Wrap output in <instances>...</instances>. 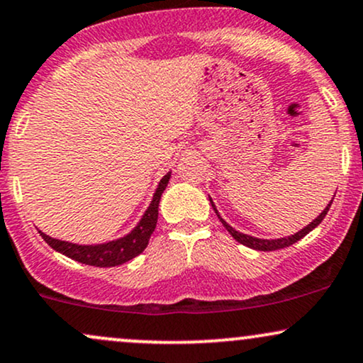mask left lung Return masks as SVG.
<instances>
[{
    "instance_id": "left-lung-1",
    "label": "left lung",
    "mask_w": 363,
    "mask_h": 363,
    "mask_svg": "<svg viewBox=\"0 0 363 363\" xmlns=\"http://www.w3.org/2000/svg\"><path fill=\"white\" fill-rule=\"evenodd\" d=\"M333 198H335V196H333ZM209 203H211V206H213V209H215L216 216L220 218L221 223H223L225 228L228 230V233H230L231 237H233L235 240H237L238 243H242V245L250 247V248H253V250L272 252V250H279V248L291 247L292 243H296V242H298V240H301L303 237H306V235L309 233V231H313L314 228H316V226L320 225L321 221H323V218L326 216V213L330 211V206H331V203H333V199H331L330 203H328V206H326L325 209H323V211L320 213V215H318L316 218H314V220L311 221V223L304 226L303 230L296 231L294 235H289V237H282V238H270V240H269V238H257V237H252V235H245V233H242V231L235 230L233 226H230V225L226 223V221L223 220V218H221V215H220V213H218V209H216L215 203H213V199H211V198H209Z\"/></svg>"
}]
</instances>
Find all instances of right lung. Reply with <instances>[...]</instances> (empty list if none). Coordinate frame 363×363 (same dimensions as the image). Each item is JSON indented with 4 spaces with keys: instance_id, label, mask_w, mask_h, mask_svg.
<instances>
[{
    "instance_id": "obj_1",
    "label": "right lung",
    "mask_w": 363,
    "mask_h": 363,
    "mask_svg": "<svg viewBox=\"0 0 363 363\" xmlns=\"http://www.w3.org/2000/svg\"><path fill=\"white\" fill-rule=\"evenodd\" d=\"M169 179L170 172H167L160 179L159 186H157L145 213L140 218L138 223L133 226V230H130L123 237L110 240V242L93 243V245H84V243L81 245V243H72L65 242V240L49 237V235L43 233L40 230H38V233L42 235V238L55 252L62 253V255L69 257L72 260L81 262V264L94 265V267H116V265L125 264V262L135 259V257L140 255L147 248L150 235L155 230L157 218H159V203L165 187L169 184Z\"/></svg>"
}]
</instances>
